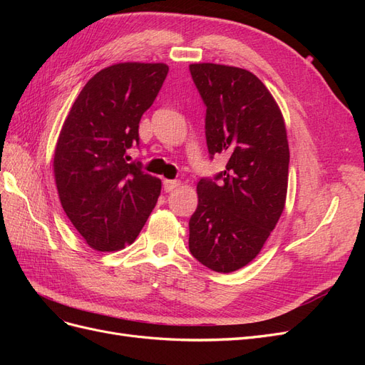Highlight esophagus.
<instances>
[{
  "label": "esophagus",
  "instance_id": "34e87169",
  "mask_svg": "<svg viewBox=\"0 0 365 365\" xmlns=\"http://www.w3.org/2000/svg\"><path fill=\"white\" fill-rule=\"evenodd\" d=\"M181 185V182L180 181H176V180H164L163 181V187H164V190L165 192H172V190H175L176 187H180Z\"/></svg>",
  "mask_w": 365,
  "mask_h": 365
}]
</instances>
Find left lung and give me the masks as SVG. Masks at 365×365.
Masks as SVG:
<instances>
[{"instance_id": "1", "label": "left lung", "mask_w": 365, "mask_h": 365, "mask_svg": "<svg viewBox=\"0 0 365 365\" xmlns=\"http://www.w3.org/2000/svg\"><path fill=\"white\" fill-rule=\"evenodd\" d=\"M207 106L210 155L227 153L225 170L197 182L189 228L192 256L216 272L256 259L283 213L289 146L279 105L259 77L219 63H192Z\"/></svg>"}]
</instances>
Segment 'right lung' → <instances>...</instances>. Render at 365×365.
Segmentation results:
<instances>
[{"label":"right lung","mask_w":365,"mask_h":365,"mask_svg":"<svg viewBox=\"0 0 365 365\" xmlns=\"http://www.w3.org/2000/svg\"><path fill=\"white\" fill-rule=\"evenodd\" d=\"M165 63H115L77 96L54 149L53 170L63 212L91 248L118 251L145 227L161 192L157 176L128 163L138 125L155 101Z\"/></svg>","instance_id":"right-lung-1"}]
</instances>
